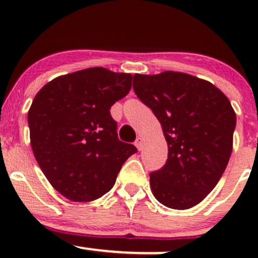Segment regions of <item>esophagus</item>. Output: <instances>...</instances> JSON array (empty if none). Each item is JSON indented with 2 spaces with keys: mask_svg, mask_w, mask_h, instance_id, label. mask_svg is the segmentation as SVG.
<instances>
[{
  "mask_svg": "<svg viewBox=\"0 0 258 258\" xmlns=\"http://www.w3.org/2000/svg\"><path fill=\"white\" fill-rule=\"evenodd\" d=\"M135 146L137 147V149H138V150H142V148H143V138H142V137H138L137 139H136Z\"/></svg>",
  "mask_w": 258,
  "mask_h": 258,
  "instance_id": "esophagus-1",
  "label": "esophagus"
}]
</instances>
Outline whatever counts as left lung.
<instances>
[{
    "mask_svg": "<svg viewBox=\"0 0 258 258\" xmlns=\"http://www.w3.org/2000/svg\"><path fill=\"white\" fill-rule=\"evenodd\" d=\"M133 90L160 121L168 147L165 166L150 173L154 197L174 210L198 205L232 154L236 115L229 99L211 82L178 72L136 74Z\"/></svg>",
    "mask_w": 258,
    "mask_h": 258,
    "instance_id": "1",
    "label": "left lung"
}]
</instances>
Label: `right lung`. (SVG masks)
I'll list each match as a JSON object with an SVG mask.
<instances>
[{
	"instance_id": "1",
	"label": "right lung",
	"mask_w": 258,
	"mask_h": 258,
	"mask_svg": "<svg viewBox=\"0 0 258 258\" xmlns=\"http://www.w3.org/2000/svg\"><path fill=\"white\" fill-rule=\"evenodd\" d=\"M131 87V74L98 67L58 76L35 96L28 112L32 152L63 197L78 203L103 197L137 152L117 138L110 115Z\"/></svg>"
}]
</instances>
